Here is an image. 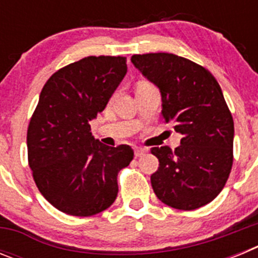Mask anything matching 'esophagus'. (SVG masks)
Listing matches in <instances>:
<instances>
[{
    "label": "esophagus",
    "instance_id": "1",
    "mask_svg": "<svg viewBox=\"0 0 258 258\" xmlns=\"http://www.w3.org/2000/svg\"><path fill=\"white\" fill-rule=\"evenodd\" d=\"M146 152H147V150L143 149V147H136V149H134V154H136L137 157L142 156V155H145Z\"/></svg>",
    "mask_w": 258,
    "mask_h": 258
}]
</instances>
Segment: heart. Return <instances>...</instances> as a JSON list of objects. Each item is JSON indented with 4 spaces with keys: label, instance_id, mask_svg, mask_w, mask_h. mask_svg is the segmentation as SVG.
Returning a JSON list of instances; mask_svg holds the SVG:
<instances>
[{
    "label": "heart",
    "instance_id": "heart-1",
    "mask_svg": "<svg viewBox=\"0 0 258 258\" xmlns=\"http://www.w3.org/2000/svg\"><path fill=\"white\" fill-rule=\"evenodd\" d=\"M142 85H150V84H147V83H141L138 86H142Z\"/></svg>",
    "mask_w": 258,
    "mask_h": 258
}]
</instances>
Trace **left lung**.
I'll return each instance as SVG.
<instances>
[{
	"instance_id": "8db88e82",
	"label": "left lung",
	"mask_w": 258,
	"mask_h": 258,
	"mask_svg": "<svg viewBox=\"0 0 258 258\" xmlns=\"http://www.w3.org/2000/svg\"><path fill=\"white\" fill-rule=\"evenodd\" d=\"M132 63L161 94V115L182 134L181 146L154 147L159 169L151 175L157 199L182 211L211 203L232 166L234 121L222 90L202 66L169 52L133 55Z\"/></svg>"
}]
</instances>
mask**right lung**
Listing matches in <instances>:
<instances>
[{
    "mask_svg": "<svg viewBox=\"0 0 258 258\" xmlns=\"http://www.w3.org/2000/svg\"><path fill=\"white\" fill-rule=\"evenodd\" d=\"M126 75L124 56H86L52 75L41 90L27 133L29 168L45 199L63 213L88 217L112 206L131 146L95 140L97 118Z\"/></svg>",
    "mask_w": 258,
    "mask_h": 258,
    "instance_id": "add662e5",
    "label": "right lung"
}]
</instances>
